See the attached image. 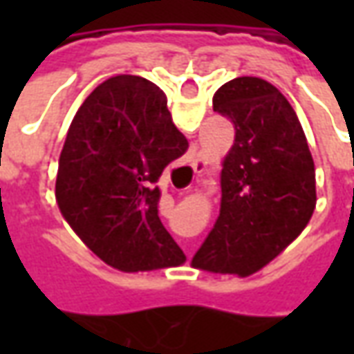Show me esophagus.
<instances>
[{"instance_id":"34e87169","label":"esophagus","mask_w":354,"mask_h":354,"mask_svg":"<svg viewBox=\"0 0 354 354\" xmlns=\"http://www.w3.org/2000/svg\"><path fill=\"white\" fill-rule=\"evenodd\" d=\"M189 161H192V169L195 174H201L203 170H205V161H203V157L197 153V147H193L192 153H189Z\"/></svg>"}]
</instances>
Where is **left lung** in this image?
<instances>
[{"label": "left lung", "mask_w": 354, "mask_h": 354, "mask_svg": "<svg viewBox=\"0 0 354 354\" xmlns=\"http://www.w3.org/2000/svg\"><path fill=\"white\" fill-rule=\"evenodd\" d=\"M212 106L233 123L235 142L223 161L220 216L193 263L245 277L279 256L311 220L315 162L296 111L266 80L227 81Z\"/></svg>", "instance_id": "left-lung-1"}]
</instances>
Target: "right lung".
<instances>
[{
	"mask_svg": "<svg viewBox=\"0 0 354 354\" xmlns=\"http://www.w3.org/2000/svg\"><path fill=\"white\" fill-rule=\"evenodd\" d=\"M187 146L165 93L144 77H109L81 104L58 161L57 201L108 266L132 273L185 260L159 220L157 182Z\"/></svg>",
	"mask_w": 354,
	"mask_h": 354,
	"instance_id": "obj_1",
	"label": "right lung"
}]
</instances>
